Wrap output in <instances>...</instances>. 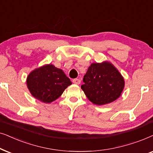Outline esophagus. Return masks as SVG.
<instances>
[{"instance_id":"esophagus-1","label":"esophagus","mask_w":153,"mask_h":153,"mask_svg":"<svg viewBox=\"0 0 153 153\" xmlns=\"http://www.w3.org/2000/svg\"><path fill=\"white\" fill-rule=\"evenodd\" d=\"M73 82L75 85H80V82H81V80L78 78H75V79H73Z\"/></svg>"}]
</instances>
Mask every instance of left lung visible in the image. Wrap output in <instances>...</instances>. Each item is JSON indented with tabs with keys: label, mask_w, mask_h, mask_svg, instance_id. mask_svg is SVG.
Segmentation results:
<instances>
[{
	"label": "left lung",
	"mask_w": 153,
	"mask_h": 153,
	"mask_svg": "<svg viewBox=\"0 0 153 153\" xmlns=\"http://www.w3.org/2000/svg\"><path fill=\"white\" fill-rule=\"evenodd\" d=\"M81 88L88 99L96 105H104L120 97L125 87L120 73L111 64L94 63L83 78Z\"/></svg>",
	"instance_id": "obj_1"
}]
</instances>
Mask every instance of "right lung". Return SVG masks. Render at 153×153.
<instances>
[{"label": "right lung", "instance_id": "add662e5", "mask_svg": "<svg viewBox=\"0 0 153 153\" xmlns=\"http://www.w3.org/2000/svg\"><path fill=\"white\" fill-rule=\"evenodd\" d=\"M26 84L36 99L51 103L58 99L72 82L62 69L48 64L32 71L27 77Z\"/></svg>", "mask_w": 153, "mask_h": 153}]
</instances>
